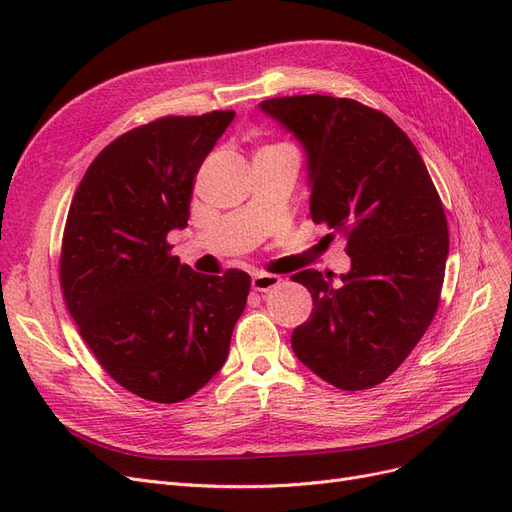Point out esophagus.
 I'll return each instance as SVG.
<instances>
[{
  "instance_id": "esophagus-1",
  "label": "esophagus",
  "mask_w": 512,
  "mask_h": 512,
  "mask_svg": "<svg viewBox=\"0 0 512 512\" xmlns=\"http://www.w3.org/2000/svg\"><path fill=\"white\" fill-rule=\"evenodd\" d=\"M280 282H282L280 275L254 273V277H252V290H256V292H269V290L280 286Z\"/></svg>"
}]
</instances>
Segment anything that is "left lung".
Segmentation results:
<instances>
[{"label": "left lung", "mask_w": 512, "mask_h": 512, "mask_svg": "<svg viewBox=\"0 0 512 512\" xmlns=\"http://www.w3.org/2000/svg\"><path fill=\"white\" fill-rule=\"evenodd\" d=\"M260 108L307 153L309 218L348 239L352 269H305L312 316L292 331L299 361L342 391L374 389L408 359L438 312L448 256L440 194L408 134L350 98L286 96Z\"/></svg>", "instance_id": "1"}]
</instances>
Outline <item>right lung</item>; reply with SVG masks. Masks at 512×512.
<instances>
[{"label":"right lung","mask_w":512,"mask_h":512,"mask_svg":"<svg viewBox=\"0 0 512 512\" xmlns=\"http://www.w3.org/2000/svg\"><path fill=\"white\" fill-rule=\"evenodd\" d=\"M235 111L168 115L117 136L89 164L61 239L59 282L98 363L156 404L192 397L222 369L250 275H203L166 241L185 228L200 164Z\"/></svg>","instance_id":"1"}]
</instances>
